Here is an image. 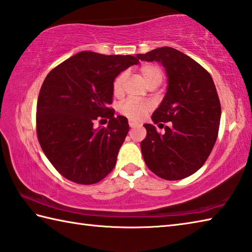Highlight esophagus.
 <instances>
[{
	"instance_id": "esophagus-1",
	"label": "esophagus",
	"mask_w": 252,
	"mask_h": 252,
	"mask_svg": "<svg viewBox=\"0 0 252 252\" xmlns=\"http://www.w3.org/2000/svg\"><path fill=\"white\" fill-rule=\"evenodd\" d=\"M128 124H129L130 127H136V126L139 125L137 122H133V121H131V120H129V122H128Z\"/></svg>"
}]
</instances>
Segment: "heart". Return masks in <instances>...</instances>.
<instances>
[{
    "label": "heart",
    "mask_w": 252,
    "mask_h": 252,
    "mask_svg": "<svg viewBox=\"0 0 252 252\" xmlns=\"http://www.w3.org/2000/svg\"><path fill=\"white\" fill-rule=\"evenodd\" d=\"M140 75L149 87L158 86L162 83L163 71L160 66L156 64H145L139 68ZM126 80V73H121L115 77L112 84V91L115 96H121L124 92V84ZM151 110V104L147 101H137L127 99L119 106L121 114L128 117L131 121H139L143 119L148 112Z\"/></svg>",
    "instance_id": "obj_1"
}]
</instances>
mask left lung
<instances>
[{
    "label": "left lung",
    "mask_w": 252,
    "mask_h": 252,
    "mask_svg": "<svg viewBox=\"0 0 252 252\" xmlns=\"http://www.w3.org/2000/svg\"><path fill=\"white\" fill-rule=\"evenodd\" d=\"M137 58L160 62L168 77L165 96L152 121L158 126L169 122V126L160 133L153 125H143V160L151 172L166 181L186 178L203 165L218 138L220 103L212 77L196 61L169 47Z\"/></svg>",
    "instance_id": "1"
}]
</instances>
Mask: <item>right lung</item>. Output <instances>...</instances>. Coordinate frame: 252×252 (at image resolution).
<instances>
[{"label": "right lung", "mask_w": 252, "mask_h": 252, "mask_svg": "<svg viewBox=\"0 0 252 252\" xmlns=\"http://www.w3.org/2000/svg\"><path fill=\"white\" fill-rule=\"evenodd\" d=\"M138 62L131 55L84 51L45 77L37 103L38 140L51 164L68 181L92 185L114 168L129 125L110 107L112 84ZM100 118L109 119V124L94 128Z\"/></svg>", "instance_id": "obj_1"}]
</instances>
